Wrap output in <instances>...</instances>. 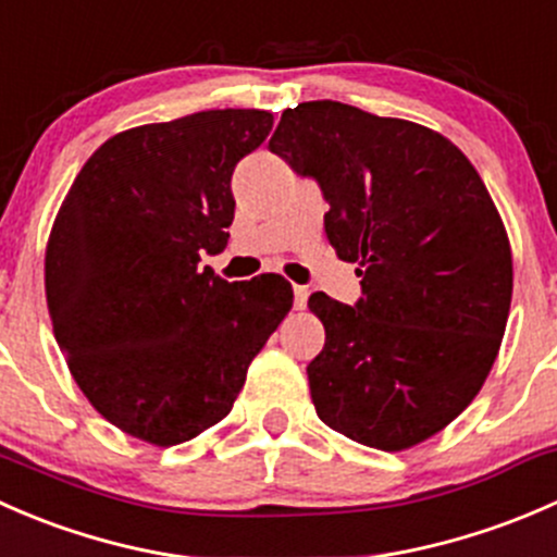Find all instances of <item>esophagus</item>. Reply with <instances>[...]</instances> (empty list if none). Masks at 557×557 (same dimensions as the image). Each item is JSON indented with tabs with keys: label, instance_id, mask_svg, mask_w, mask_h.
Segmentation results:
<instances>
[{
	"label": "esophagus",
	"instance_id": "esophagus-1",
	"mask_svg": "<svg viewBox=\"0 0 557 557\" xmlns=\"http://www.w3.org/2000/svg\"><path fill=\"white\" fill-rule=\"evenodd\" d=\"M307 299H310V290L305 285H294V307L296 310H305Z\"/></svg>",
	"mask_w": 557,
	"mask_h": 557
}]
</instances>
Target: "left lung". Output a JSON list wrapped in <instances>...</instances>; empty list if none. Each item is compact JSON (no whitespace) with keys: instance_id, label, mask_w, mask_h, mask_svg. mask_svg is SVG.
I'll return each mask as SVG.
<instances>
[{"instance_id":"1","label":"left lung","mask_w":557,"mask_h":557,"mask_svg":"<svg viewBox=\"0 0 557 557\" xmlns=\"http://www.w3.org/2000/svg\"><path fill=\"white\" fill-rule=\"evenodd\" d=\"M269 148L318 180L325 237L363 288L356 307L310 296L318 418L385 453L431 440L480 393L512 305V247L480 172L434 128L331 99L285 110Z\"/></svg>"}]
</instances>
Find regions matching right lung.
<instances>
[{"mask_svg":"<svg viewBox=\"0 0 557 557\" xmlns=\"http://www.w3.org/2000/svg\"><path fill=\"white\" fill-rule=\"evenodd\" d=\"M267 110H207L110 137L83 164L45 247L59 347L91 407L156 447L232 412L247 367L294 307L280 274L228 283L232 174L272 132Z\"/></svg>","mask_w":557,"mask_h":557,"instance_id":"add662e5","label":"right lung"}]
</instances>
